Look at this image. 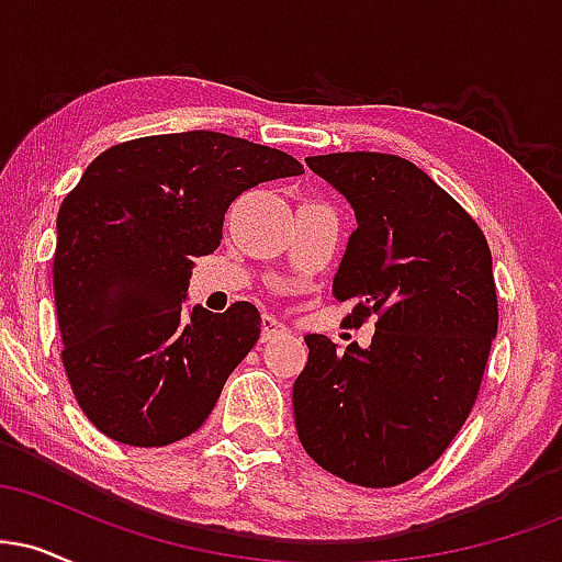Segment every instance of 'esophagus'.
I'll return each mask as SVG.
<instances>
[{"instance_id": "1", "label": "esophagus", "mask_w": 562, "mask_h": 562, "mask_svg": "<svg viewBox=\"0 0 562 562\" xmlns=\"http://www.w3.org/2000/svg\"><path fill=\"white\" fill-rule=\"evenodd\" d=\"M282 335H288V327L282 325L277 317H272V314H263L261 317V344H269V340L282 338Z\"/></svg>"}]
</instances>
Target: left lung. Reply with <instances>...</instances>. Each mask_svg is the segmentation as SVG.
<instances>
[{"label":"left lung","mask_w":562,"mask_h":562,"mask_svg":"<svg viewBox=\"0 0 562 562\" xmlns=\"http://www.w3.org/2000/svg\"><path fill=\"white\" fill-rule=\"evenodd\" d=\"M308 169L344 192L357 229L333 280L370 348L306 335L293 385L306 454L348 483L389 488L447 451L479 398L499 325L492 250L475 218L428 173L389 153H330Z\"/></svg>","instance_id":"8db88e82"}]
</instances>
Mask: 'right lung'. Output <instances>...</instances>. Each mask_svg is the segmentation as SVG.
<instances>
[{"label": "right lung", "instance_id": "add662e5", "mask_svg": "<svg viewBox=\"0 0 562 562\" xmlns=\"http://www.w3.org/2000/svg\"><path fill=\"white\" fill-rule=\"evenodd\" d=\"M299 173L288 153L218 132L128 139L87 166L57 211L53 280L63 367L100 434L150 449L205 423L261 317L248 301L184 314L192 267L245 190Z\"/></svg>", "mask_w": 562, "mask_h": 562}]
</instances>
